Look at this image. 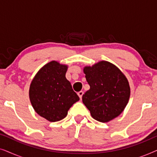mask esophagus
<instances>
[{
    "mask_svg": "<svg viewBox=\"0 0 157 157\" xmlns=\"http://www.w3.org/2000/svg\"><path fill=\"white\" fill-rule=\"evenodd\" d=\"M83 94V91H81L78 92V96H79V98H80V99H81V98H82Z\"/></svg>",
    "mask_w": 157,
    "mask_h": 157,
    "instance_id": "obj_1",
    "label": "esophagus"
}]
</instances>
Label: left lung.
I'll return each instance as SVG.
<instances>
[{"instance_id":"obj_1","label":"left lung","mask_w":157,"mask_h":157,"mask_svg":"<svg viewBox=\"0 0 157 157\" xmlns=\"http://www.w3.org/2000/svg\"><path fill=\"white\" fill-rule=\"evenodd\" d=\"M90 89L82 101L91 117L109 122L121 114L127 105L131 90L128 79L114 64L101 61L83 68Z\"/></svg>"}]
</instances>
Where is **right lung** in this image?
Returning a JSON list of instances; mask_svg holds the SVG:
<instances>
[{
  "mask_svg": "<svg viewBox=\"0 0 157 157\" xmlns=\"http://www.w3.org/2000/svg\"><path fill=\"white\" fill-rule=\"evenodd\" d=\"M68 66L56 61L45 64L37 72L29 88V98L38 115L48 121L65 118L79 97L66 78Z\"/></svg>",
  "mask_w": 157,
  "mask_h": 157,
  "instance_id": "1",
  "label": "right lung"
}]
</instances>
